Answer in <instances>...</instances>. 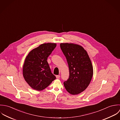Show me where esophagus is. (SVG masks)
Masks as SVG:
<instances>
[{
  "label": "esophagus",
  "instance_id": "34e87169",
  "mask_svg": "<svg viewBox=\"0 0 120 120\" xmlns=\"http://www.w3.org/2000/svg\"><path fill=\"white\" fill-rule=\"evenodd\" d=\"M60 77V75H56V78L57 79H59Z\"/></svg>",
  "mask_w": 120,
  "mask_h": 120
}]
</instances>
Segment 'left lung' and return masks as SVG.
Segmentation results:
<instances>
[{
  "label": "left lung",
  "instance_id": "8db88e82",
  "mask_svg": "<svg viewBox=\"0 0 120 120\" xmlns=\"http://www.w3.org/2000/svg\"><path fill=\"white\" fill-rule=\"evenodd\" d=\"M61 49L68 64L70 76L64 83L66 90L73 95L83 91L90 84L93 74V66L87 52L81 45L61 43Z\"/></svg>",
  "mask_w": 120,
  "mask_h": 120
}]
</instances>
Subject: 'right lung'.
Returning a JSON list of instances; mask_svg holds the SVG:
<instances>
[{
	"label": "right lung",
	"instance_id": "right-lung-1",
	"mask_svg": "<svg viewBox=\"0 0 120 120\" xmlns=\"http://www.w3.org/2000/svg\"><path fill=\"white\" fill-rule=\"evenodd\" d=\"M56 46L55 43L42 44L31 50L26 56L23 67V76L34 90H44L56 78L51 72L47 61Z\"/></svg>",
	"mask_w": 120,
	"mask_h": 120
}]
</instances>
